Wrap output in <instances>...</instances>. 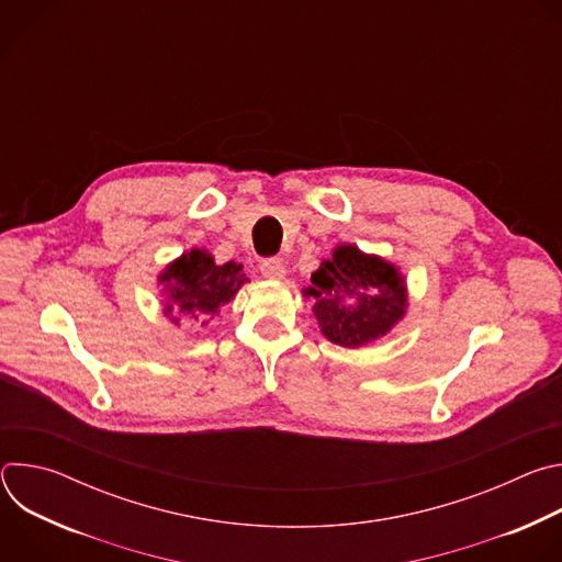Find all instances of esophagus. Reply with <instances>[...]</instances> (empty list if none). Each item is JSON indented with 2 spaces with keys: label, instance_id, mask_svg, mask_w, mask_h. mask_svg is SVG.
<instances>
[{
  "label": "esophagus",
  "instance_id": "esophagus-1",
  "mask_svg": "<svg viewBox=\"0 0 562 562\" xmlns=\"http://www.w3.org/2000/svg\"><path fill=\"white\" fill-rule=\"evenodd\" d=\"M260 273H262L265 278H269V280H282L284 273H286V267H284L282 260L271 258V260H265V262L260 265Z\"/></svg>",
  "mask_w": 562,
  "mask_h": 562
}]
</instances>
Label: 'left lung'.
Masks as SVG:
<instances>
[{"mask_svg":"<svg viewBox=\"0 0 562 562\" xmlns=\"http://www.w3.org/2000/svg\"><path fill=\"white\" fill-rule=\"evenodd\" d=\"M308 295L323 334L340 347L382 338L405 313V282L397 271L356 247H338L311 276Z\"/></svg>","mask_w":562,"mask_h":562,"instance_id":"obj_1","label":"left lung"}]
</instances>
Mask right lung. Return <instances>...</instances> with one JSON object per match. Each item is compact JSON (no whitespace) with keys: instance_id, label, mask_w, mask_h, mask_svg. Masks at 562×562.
Returning a JSON list of instances; mask_svg holds the SVG:
<instances>
[{"instance_id":"add662e5","label":"right lung","mask_w":562,"mask_h":562,"mask_svg":"<svg viewBox=\"0 0 562 562\" xmlns=\"http://www.w3.org/2000/svg\"><path fill=\"white\" fill-rule=\"evenodd\" d=\"M247 280L239 265L226 262L217 267L209 254L193 249L176 260L162 276L169 300L165 311L184 313L204 325L209 323L206 317L217 313Z\"/></svg>"}]
</instances>
